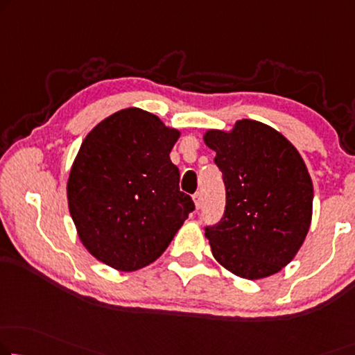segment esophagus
<instances>
[{
	"label": "esophagus",
	"instance_id": "34e87169",
	"mask_svg": "<svg viewBox=\"0 0 355 355\" xmlns=\"http://www.w3.org/2000/svg\"><path fill=\"white\" fill-rule=\"evenodd\" d=\"M193 200H194V207L200 209V205H202V196H200V193H196L193 196Z\"/></svg>",
	"mask_w": 355,
	"mask_h": 355
}]
</instances>
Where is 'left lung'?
Segmentation results:
<instances>
[{
    "instance_id": "obj_1",
    "label": "left lung",
    "mask_w": 355,
    "mask_h": 355,
    "mask_svg": "<svg viewBox=\"0 0 355 355\" xmlns=\"http://www.w3.org/2000/svg\"><path fill=\"white\" fill-rule=\"evenodd\" d=\"M202 139L226 187L225 216L205 228L211 255L237 277L272 276L293 260L313 220L314 187L303 157L260 121L239 119Z\"/></svg>"
}]
</instances>
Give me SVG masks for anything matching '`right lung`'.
<instances>
[{
	"label": "right lung",
	"mask_w": 355,
	"mask_h": 355,
	"mask_svg": "<svg viewBox=\"0 0 355 355\" xmlns=\"http://www.w3.org/2000/svg\"><path fill=\"white\" fill-rule=\"evenodd\" d=\"M178 139L175 127L130 107L83 140L67 182L68 209L83 245L116 271L156 261L194 210L168 157Z\"/></svg>",
	"instance_id": "right-lung-1"
}]
</instances>
